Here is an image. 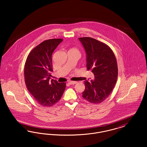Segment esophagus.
<instances>
[{
    "instance_id": "34e87169",
    "label": "esophagus",
    "mask_w": 147,
    "mask_h": 147,
    "mask_svg": "<svg viewBox=\"0 0 147 147\" xmlns=\"http://www.w3.org/2000/svg\"><path fill=\"white\" fill-rule=\"evenodd\" d=\"M77 82H73V81H69L68 82V83L70 84V85H74V84H76L77 83Z\"/></svg>"
}]
</instances>
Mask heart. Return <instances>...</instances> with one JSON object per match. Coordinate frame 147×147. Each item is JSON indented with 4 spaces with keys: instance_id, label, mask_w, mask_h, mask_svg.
<instances>
[{
    "instance_id": "1",
    "label": "heart",
    "mask_w": 147,
    "mask_h": 147,
    "mask_svg": "<svg viewBox=\"0 0 147 147\" xmlns=\"http://www.w3.org/2000/svg\"><path fill=\"white\" fill-rule=\"evenodd\" d=\"M70 51H76V52H78V50L77 49H76V48H71V49H69L68 52H70Z\"/></svg>"
}]
</instances>
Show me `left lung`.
Segmentation results:
<instances>
[{
    "instance_id": "obj_1",
    "label": "left lung",
    "mask_w": 147,
    "mask_h": 147,
    "mask_svg": "<svg viewBox=\"0 0 147 147\" xmlns=\"http://www.w3.org/2000/svg\"><path fill=\"white\" fill-rule=\"evenodd\" d=\"M86 53L87 70L95 76L85 82L82 97L92 104H100L109 96L116 83L118 67L116 57L106 44L89 37L79 38Z\"/></svg>"
}]
</instances>
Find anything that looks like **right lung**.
Instances as JSON below:
<instances>
[{"label":"right lung","mask_w":147,"mask_h":147,"mask_svg":"<svg viewBox=\"0 0 147 147\" xmlns=\"http://www.w3.org/2000/svg\"><path fill=\"white\" fill-rule=\"evenodd\" d=\"M62 38H53L40 43L28 54L24 67V78L27 89L35 101L42 106L55 105L62 97L65 83L49 81L53 71L52 55Z\"/></svg>","instance_id":"add662e5"}]
</instances>
